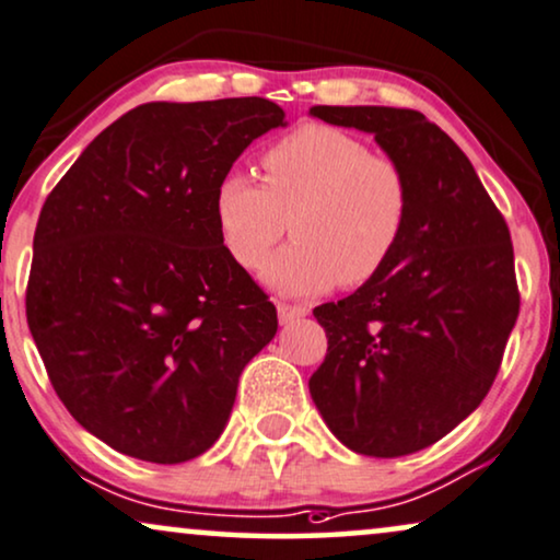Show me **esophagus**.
Masks as SVG:
<instances>
[{
	"instance_id": "34e87169",
	"label": "esophagus",
	"mask_w": 560,
	"mask_h": 560,
	"mask_svg": "<svg viewBox=\"0 0 560 560\" xmlns=\"http://www.w3.org/2000/svg\"><path fill=\"white\" fill-rule=\"evenodd\" d=\"M303 316H308V306H301V303H278V318L282 326L295 324Z\"/></svg>"
}]
</instances>
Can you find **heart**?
Wrapping results in <instances>:
<instances>
[{
	"label": "heart",
	"instance_id": "obj_1",
	"mask_svg": "<svg viewBox=\"0 0 560 560\" xmlns=\"http://www.w3.org/2000/svg\"><path fill=\"white\" fill-rule=\"evenodd\" d=\"M262 166L265 185L229 172L215 187V226L234 262L259 267L290 226L295 242L262 270L280 293L358 288L386 270L411 215L401 164L370 154L345 130L308 122L267 149Z\"/></svg>",
	"mask_w": 560,
	"mask_h": 560
}]
</instances>
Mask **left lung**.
Returning <instances> with one entry per match:
<instances>
[{
    "label": "left lung",
    "instance_id": "left-lung-1",
    "mask_svg": "<svg viewBox=\"0 0 560 560\" xmlns=\"http://www.w3.org/2000/svg\"><path fill=\"white\" fill-rule=\"evenodd\" d=\"M308 113L373 133L411 185L409 226L386 270L314 308L329 350L311 398L352 453L411 455L474 413L499 373L520 314L510 229L468 156L422 113Z\"/></svg>",
    "mask_w": 560,
    "mask_h": 560
}]
</instances>
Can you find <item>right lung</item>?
Instances as JSON below:
<instances>
[{
  "instance_id": "add662e5",
  "label": "right lung",
  "mask_w": 560,
  "mask_h": 560,
  "mask_svg": "<svg viewBox=\"0 0 560 560\" xmlns=\"http://www.w3.org/2000/svg\"><path fill=\"white\" fill-rule=\"evenodd\" d=\"M285 126L265 97L147 103L107 126L48 195L27 326L54 390L105 445L192 460L221 438L278 311L226 252L215 187Z\"/></svg>"
}]
</instances>
